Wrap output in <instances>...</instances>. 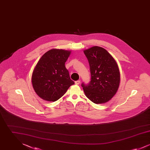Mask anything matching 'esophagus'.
<instances>
[{"label":"esophagus","mask_w":150,"mask_h":150,"mask_svg":"<svg viewBox=\"0 0 150 150\" xmlns=\"http://www.w3.org/2000/svg\"><path fill=\"white\" fill-rule=\"evenodd\" d=\"M80 80H77V81H75V84H76V85H79V84H80Z\"/></svg>","instance_id":"1"}]
</instances>
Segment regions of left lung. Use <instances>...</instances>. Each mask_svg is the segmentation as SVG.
<instances>
[{
  "mask_svg": "<svg viewBox=\"0 0 150 150\" xmlns=\"http://www.w3.org/2000/svg\"><path fill=\"white\" fill-rule=\"evenodd\" d=\"M90 66L91 81L82 84L86 97L96 104L106 103L117 92L120 81L117 64L105 49L94 46L84 50Z\"/></svg>",
  "mask_w": 150,
  "mask_h": 150,
  "instance_id": "obj_1",
  "label": "left lung"
}]
</instances>
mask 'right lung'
I'll return each mask as SVG.
<instances>
[{
	"instance_id": "add662e5",
	"label": "right lung",
	"mask_w": 150,
	"mask_h": 150,
	"mask_svg": "<svg viewBox=\"0 0 150 150\" xmlns=\"http://www.w3.org/2000/svg\"><path fill=\"white\" fill-rule=\"evenodd\" d=\"M71 52V50L52 49L45 53L36 64L31 82L35 93L43 100L56 101L74 84L65 67Z\"/></svg>"
}]
</instances>
